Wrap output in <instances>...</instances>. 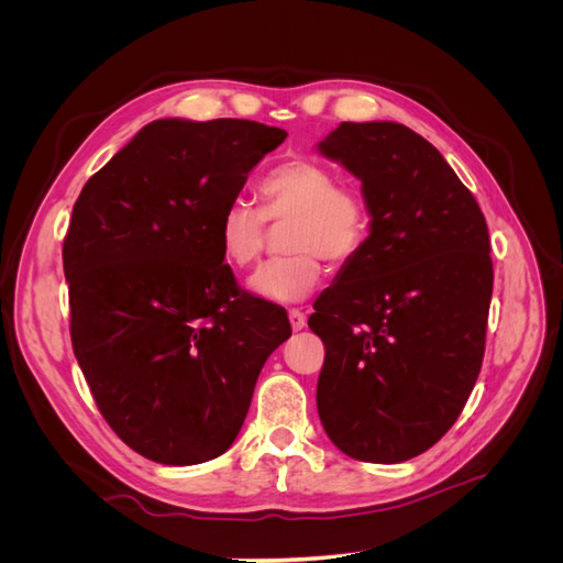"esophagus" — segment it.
Returning a JSON list of instances; mask_svg holds the SVG:
<instances>
[{
	"label": "esophagus",
	"mask_w": 563,
	"mask_h": 563,
	"mask_svg": "<svg viewBox=\"0 0 563 563\" xmlns=\"http://www.w3.org/2000/svg\"><path fill=\"white\" fill-rule=\"evenodd\" d=\"M288 321H291L294 331H302L305 323H308V317H305L300 310H288Z\"/></svg>",
	"instance_id": "34e87169"
}]
</instances>
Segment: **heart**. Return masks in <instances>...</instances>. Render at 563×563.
I'll return each instance as SVG.
<instances>
[{
    "label": "heart",
    "mask_w": 563,
    "mask_h": 563,
    "mask_svg": "<svg viewBox=\"0 0 563 563\" xmlns=\"http://www.w3.org/2000/svg\"><path fill=\"white\" fill-rule=\"evenodd\" d=\"M261 211L234 199L220 213L218 246L230 267L244 269L258 261L265 223H288L282 232L286 255L253 272L249 288L272 302H300L321 282V261L345 265L362 251L371 211L360 187L338 183L333 168L314 157L277 164L263 178Z\"/></svg>",
    "instance_id": "heart-1"
}]
</instances>
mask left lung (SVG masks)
<instances>
[{"mask_svg": "<svg viewBox=\"0 0 563 563\" xmlns=\"http://www.w3.org/2000/svg\"><path fill=\"white\" fill-rule=\"evenodd\" d=\"M321 155L362 180L371 234L314 302L317 408L364 463L434 446L479 378L493 294L486 218L439 150L404 124L343 122Z\"/></svg>", "mask_w": 563, "mask_h": 563, "instance_id": "8db88e82", "label": "left lung"}]
</instances>
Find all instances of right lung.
Segmentation results:
<instances>
[{
  "mask_svg": "<svg viewBox=\"0 0 563 563\" xmlns=\"http://www.w3.org/2000/svg\"><path fill=\"white\" fill-rule=\"evenodd\" d=\"M286 131L157 119L84 185L63 242L70 338L100 416L162 465L223 455L284 312L236 284L218 220Z\"/></svg>",
  "mask_w": 563,
  "mask_h": 563,
  "instance_id": "right-lung-1",
  "label": "right lung"
}]
</instances>
